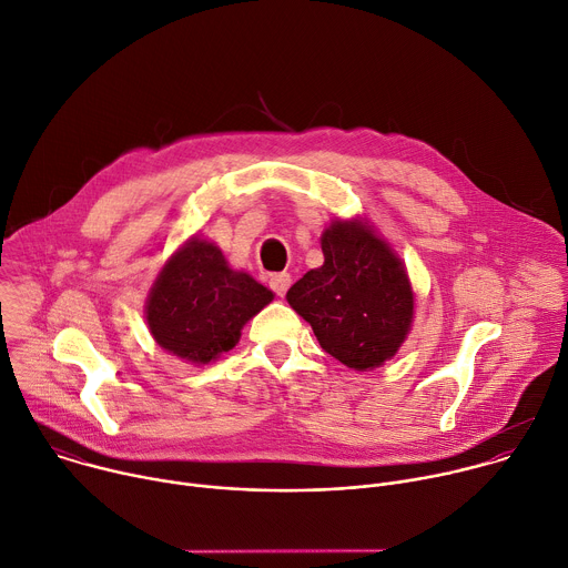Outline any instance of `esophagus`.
Here are the masks:
<instances>
[{"label": "esophagus", "mask_w": 568, "mask_h": 568, "mask_svg": "<svg viewBox=\"0 0 568 568\" xmlns=\"http://www.w3.org/2000/svg\"><path fill=\"white\" fill-rule=\"evenodd\" d=\"M290 283H292V276L287 272H278V274H272L270 276V287L278 294V296H285V292L290 290Z\"/></svg>", "instance_id": "esophagus-1"}]
</instances>
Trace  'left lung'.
<instances>
[{
    "label": "left lung",
    "instance_id": "8db88e82",
    "mask_svg": "<svg viewBox=\"0 0 568 568\" xmlns=\"http://www.w3.org/2000/svg\"><path fill=\"white\" fill-rule=\"evenodd\" d=\"M323 265L287 292L321 347L365 372L384 365L406 341L415 294L402 258L361 219L334 221L321 236Z\"/></svg>",
    "mask_w": 568,
    "mask_h": 568
}]
</instances>
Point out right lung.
Here are the masks:
<instances>
[{
	"label": "right lung",
	"instance_id": "add662e5",
	"mask_svg": "<svg viewBox=\"0 0 568 568\" xmlns=\"http://www.w3.org/2000/svg\"><path fill=\"white\" fill-rule=\"evenodd\" d=\"M272 298L247 272L232 270L214 243L192 236L160 270L144 318L162 349L205 365L230 352Z\"/></svg>",
	"mask_w": 568,
	"mask_h": 568
}]
</instances>
